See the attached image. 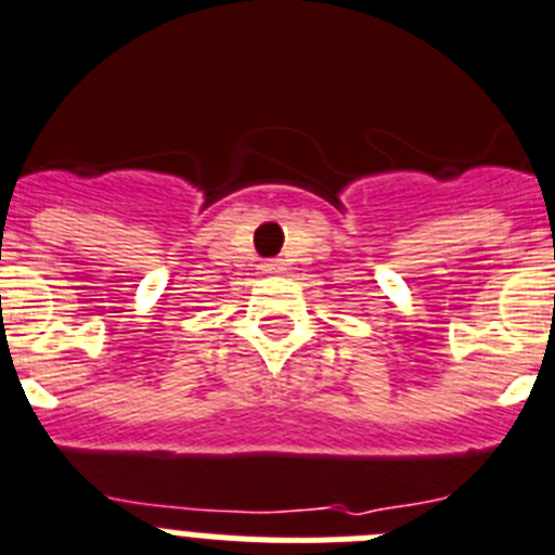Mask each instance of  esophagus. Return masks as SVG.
<instances>
[{
	"mask_svg": "<svg viewBox=\"0 0 555 555\" xmlns=\"http://www.w3.org/2000/svg\"><path fill=\"white\" fill-rule=\"evenodd\" d=\"M262 271L264 273H279V271H282V262H279V259H268V262H262Z\"/></svg>",
	"mask_w": 555,
	"mask_h": 555,
	"instance_id": "esophagus-1",
	"label": "esophagus"
}]
</instances>
